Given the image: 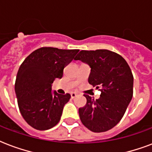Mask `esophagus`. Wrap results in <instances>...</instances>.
<instances>
[{"label": "esophagus", "instance_id": "esophagus-1", "mask_svg": "<svg viewBox=\"0 0 152 152\" xmlns=\"http://www.w3.org/2000/svg\"><path fill=\"white\" fill-rule=\"evenodd\" d=\"M71 98H75V97H77V94L76 93H71Z\"/></svg>", "mask_w": 152, "mask_h": 152}]
</instances>
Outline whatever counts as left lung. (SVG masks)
Masks as SVG:
<instances>
[{
  "label": "left lung",
  "mask_w": 152,
  "mask_h": 152,
  "mask_svg": "<svg viewBox=\"0 0 152 152\" xmlns=\"http://www.w3.org/2000/svg\"><path fill=\"white\" fill-rule=\"evenodd\" d=\"M75 60L91 68L89 83L102 92L98 99L85 94L86 104L79 108L82 123L94 132L116 126L125 113L133 95V75L124 58L111 50H81Z\"/></svg>",
  "instance_id": "obj_1"
}]
</instances>
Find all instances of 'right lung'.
<instances>
[{
  "instance_id": "right-lung-1",
  "label": "right lung",
  "mask_w": 152,
  "mask_h": 152,
  "mask_svg": "<svg viewBox=\"0 0 152 152\" xmlns=\"http://www.w3.org/2000/svg\"><path fill=\"white\" fill-rule=\"evenodd\" d=\"M78 51L40 48L28 55L19 68L15 82L19 109L34 129L44 131L59 122L70 94H52L51 84L55 78H62L63 69Z\"/></svg>"
}]
</instances>
